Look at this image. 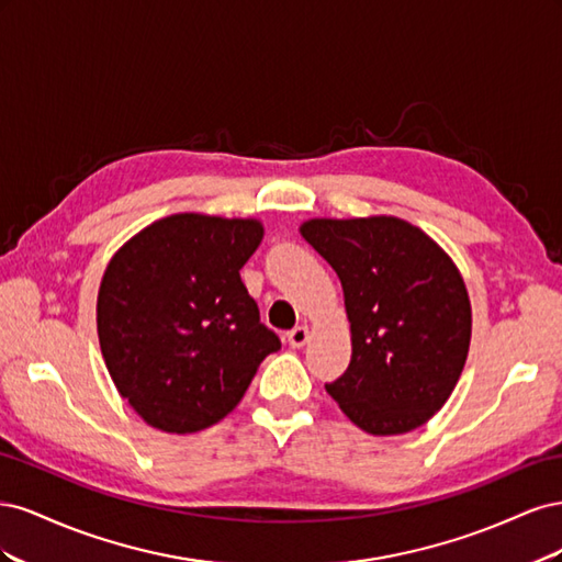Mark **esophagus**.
Masks as SVG:
<instances>
[{
    "instance_id": "obj_1",
    "label": "esophagus",
    "mask_w": 562,
    "mask_h": 562,
    "mask_svg": "<svg viewBox=\"0 0 562 562\" xmlns=\"http://www.w3.org/2000/svg\"><path fill=\"white\" fill-rule=\"evenodd\" d=\"M310 339V328L307 326H295L291 333H288V345H291L293 349H300L307 345Z\"/></svg>"
}]
</instances>
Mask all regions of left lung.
<instances>
[{"instance_id":"left-lung-1","label":"left lung","mask_w":562,"mask_h":562,"mask_svg":"<svg viewBox=\"0 0 562 562\" xmlns=\"http://www.w3.org/2000/svg\"><path fill=\"white\" fill-rule=\"evenodd\" d=\"M300 234L339 277L351 363L326 384L356 427L407 434L450 398L471 342V302L450 255L394 215L314 217Z\"/></svg>"}]
</instances>
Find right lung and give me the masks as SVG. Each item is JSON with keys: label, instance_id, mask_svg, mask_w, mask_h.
I'll use <instances>...</instances> for the list:
<instances>
[{"label": "right lung", "instance_id": "obj_1", "mask_svg": "<svg viewBox=\"0 0 562 562\" xmlns=\"http://www.w3.org/2000/svg\"><path fill=\"white\" fill-rule=\"evenodd\" d=\"M262 234L255 217L176 213L112 255L95 304L100 351L149 427H213L281 349L239 274Z\"/></svg>", "mask_w": 562, "mask_h": 562}]
</instances>
